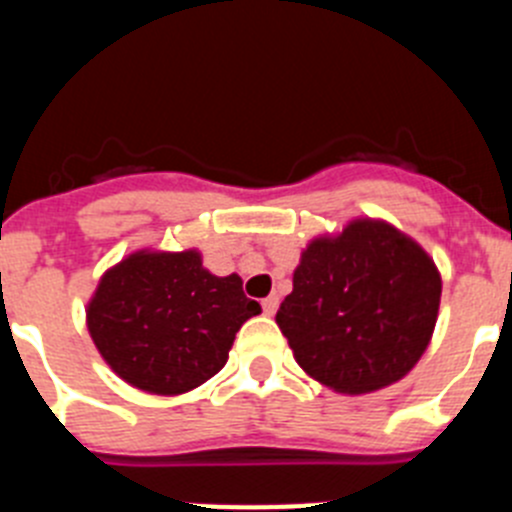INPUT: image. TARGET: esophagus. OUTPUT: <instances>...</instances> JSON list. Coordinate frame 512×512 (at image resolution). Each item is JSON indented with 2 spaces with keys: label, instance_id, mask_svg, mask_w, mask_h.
Here are the masks:
<instances>
[{
  "label": "esophagus",
  "instance_id": "obj_1",
  "mask_svg": "<svg viewBox=\"0 0 512 512\" xmlns=\"http://www.w3.org/2000/svg\"><path fill=\"white\" fill-rule=\"evenodd\" d=\"M261 307H264L266 315H274V312H277V307H279V297L277 295L266 297V300L261 302Z\"/></svg>",
  "mask_w": 512,
  "mask_h": 512
}]
</instances>
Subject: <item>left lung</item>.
Here are the masks:
<instances>
[{
	"label": "left lung",
	"instance_id": "8db88e82",
	"mask_svg": "<svg viewBox=\"0 0 512 512\" xmlns=\"http://www.w3.org/2000/svg\"><path fill=\"white\" fill-rule=\"evenodd\" d=\"M438 302L441 274L431 256L395 225L359 217L302 251L277 325L312 379L364 395L418 364Z\"/></svg>",
	"mask_w": 512,
	"mask_h": 512
}]
</instances>
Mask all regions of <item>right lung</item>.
<instances>
[{
	"label": "right lung",
	"mask_w": 512,
	"mask_h": 512,
	"mask_svg": "<svg viewBox=\"0 0 512 512\" xmlns=\"http://www.w3.org/2000/svg\"><path fill=\"white\" fill-rule=\"evenodd\" d=\"M261 305L238 274L215 277L200 251H135L104 271L87 307L102 359L151 395H182L215 377L235 333Z\"/></svg>",
	"instance_id": "right-lung-1"
}]
</instances>
